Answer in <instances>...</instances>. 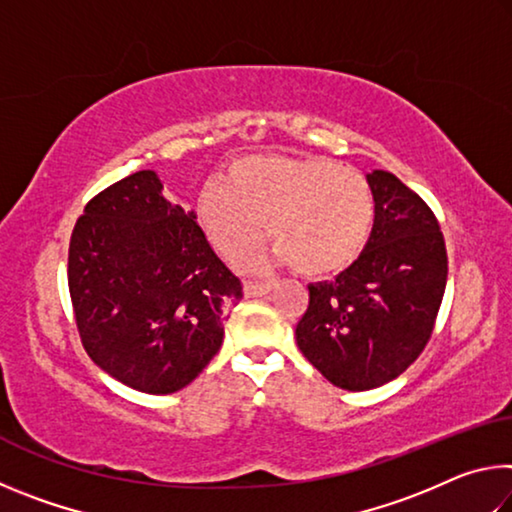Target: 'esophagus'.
<instances>
[{"mask_svg": "<svg viewBox=\"0 0 512 512\" xmlns=\"http://www.w3.org/2000/svg\"><path fill=\"white\" fill-rule=\"evenodd\" d=\"M244 291H246V296H250V298H259V296H266V293H271L273 291V284L246 282L244 284Z\"/></svg>", "mask_w": 512, "mask_h": 512, "instance_id": "obj_1", "label": "esophagus"}]
</instances>
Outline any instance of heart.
I'll list each match as a JSON object with an SVG mask.
<instances>
[{"mask_svg":"<svg viewBox=\"0 0 512 512\" xmlns=\"http://www.w3.org/2000/svg\"><path fill=\"white\" fill-rule=\"evenodd\" d=\"M196 212L230 262L255 253L266 223L275 264L325 277L341 273L366 248L375 196L361 173L332 160L250 155L232 164L228 185L203 187Z\"/></svg>","mask_w":512,"mask_h":512,"instance_id":"obj_1","label":"heart"}]
</instances>
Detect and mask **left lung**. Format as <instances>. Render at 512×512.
Masks as SVG:
<instances>
[{
	"label": "left lung",
	"instance_id": "left-lung-1",
	"mask_svg": "<svg viewBox=\"0 0 512 512\" xmlns=\"http://www.w3.org/2000/svg\"><path fill=\"white\" fill-rule=\"evenodd\" d=\"M375 223L357 262L332 282L309 284L296 327L300 352L343 391L384 386L427 345L447 284L436 216L393 173L366 176Z\"/></svg>",
	"mask_w": 512,
	"mask_h": 512
}]
</instances>
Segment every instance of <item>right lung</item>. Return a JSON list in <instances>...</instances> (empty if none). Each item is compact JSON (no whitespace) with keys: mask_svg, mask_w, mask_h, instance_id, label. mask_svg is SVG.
<instances>
[{"mask_svg":"<svg viewBox=\"0 0 512 512\" xmlns=\"http://www.w3.org/2000/svg\"><path fill=\"white\" fill-rule=\"evenodd\" d=\"M144 169L85 205L69 241L67 282L90 359L112 379L169 395L201 375L244 298L196 212L173 205Z\"/></svg>","mask_w":512,"mask_h":512,"instance_id":"add662e5","label":"right lung"}]
</instances>
